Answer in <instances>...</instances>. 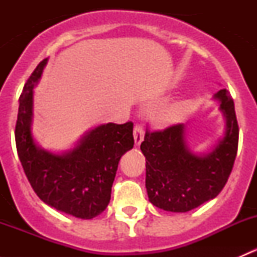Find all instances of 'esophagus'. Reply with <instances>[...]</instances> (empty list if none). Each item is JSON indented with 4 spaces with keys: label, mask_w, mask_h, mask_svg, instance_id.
<instances>
[{
    "label": "esophagus",
    "mask_w": 257,
    "mask_h": 257,
    "mask_svg": "<svg viewBox=\"0 0 257 257\" xmlns=\"http://www.w3.org/2000/svg\"><path fill=\"white\" fill-rule=\"evenodd\" d=\"M133 137H134V142H136V147H139L142 142L144 139V128L143 125L141 124H137L134 126V132H133Z\"/></svg>",
    "instance_id": "1"
}]
</instances>
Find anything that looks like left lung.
Returning a JSON list of instances; mask_svg holds the SVG:
<instances>
[{"instance_id": "left-lung-1", "label": "left lung", "mask_w": 257, "mask_h": 257, "mask_svg": "<svg viewBox=\"0 0 257 257\" xmlns=\"http://www.w3.org/2000/svg\"><path fill=\"white\" fill-rule=\"evenodd\" d=\"M225 128L221 138L205 153L194 152L186 141L185 124L145 133L141 150L145 157L149 201L172 212H186L219 195L234 167L239 125L234 100L226 89L215 93Z\"/></svg>"}]
</instances>
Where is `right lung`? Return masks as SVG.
<instances>
[{
	"mask_svg": "<svg viewBox=\"0 0 257 257\" xmlns=\"http://www.w3.org/2000/svg\"><path fill=\"white\" fill-rule=\"evenodd\" d=\"M47 62L46 58L38 64L20 97L15 132L18 157L43 203L79 219H93L109 204L119 160L133 148V123L99 124L85 132L71 149L61 153L41 147L32 132L33 88Z\"/></svg>",
	"mask_w": 257,
	"mask_h": 257,
	"instance_id": "add662e5",
	"label": "right lung"
}]
</instances>
